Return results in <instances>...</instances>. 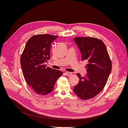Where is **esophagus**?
Masks as SVG:
<instances>
[{
  "instance_id": "obj_1",
  "label": "esophagus",
  "mask_w": 128,
  "mask_h": 128,
  "mask_svg": "<svg viewBox=\"0 0 128 128\" xmlns=\"http://www.w3.org/2000/svg\"><path fill=\"white\" fill-rule=\"evenodd\" d=\"M65 74L67 75V76H71L72 73L71 72H65Z\"/></svg>"
}]
</instances>
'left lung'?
I'll list each match as a JSON object with an SVG mask.
<instances>
[{
  "label": "left lung",
  "instance_id": "left-lung-1",
  "mask_svg": "<svg viewBox=\"0 0 128 128\" xmlns=\"http://www.w3.org/2000/svg\"><path fill=\"white\" fill-rule=\"evenodd\" d=\"M74 40L82 53V60L88 62L85 67L86 76L77 74L79 82L74 88V91L81 99L89 100L104 89L112 70V62L101 40L90 37H75Z\"/></svg>",
  "mask_w": 128,
  "mask_h": 128
}]
</instances>
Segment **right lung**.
<instances>
[{
	"label": "right lung",
	"instance_id": "1",
	"mask_svg": "<svg viewBox=\"0 0 128 128\" xmlns=\"http://www.w3.org/2000/svg\"><path fill=\"white\" fill-rule=\"evenodd\" d=\"M58 36L39 34L27 42L20 63L25 82L39 95L51 92L57 79L63 72L46 67L44 63L50 58L51 43Z\"/></svg>",
	"mask_w": 128,
	"mask_h": 128
}]
</instances>
